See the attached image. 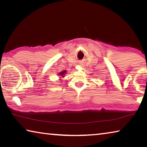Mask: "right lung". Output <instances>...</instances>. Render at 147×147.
I'll list each match as a JSON object with an SVG mask.
<instances>
[{
	"instance_id": "obj_1",
	"label": "right lung",
	"mask_w": 147,
	"mask_h": 147,
	"mask_svg": "<svg viewBox=\"0 0 147 147\" xmlns=\"http://www.w3.org/2000/svg\"><path fill=\"white\" fill-rule=\"evenodd\" d=\"M66 73V71H62V72H61V73H59V75L60 76H64V74Z\"/></svg>"
}]
</instances>
